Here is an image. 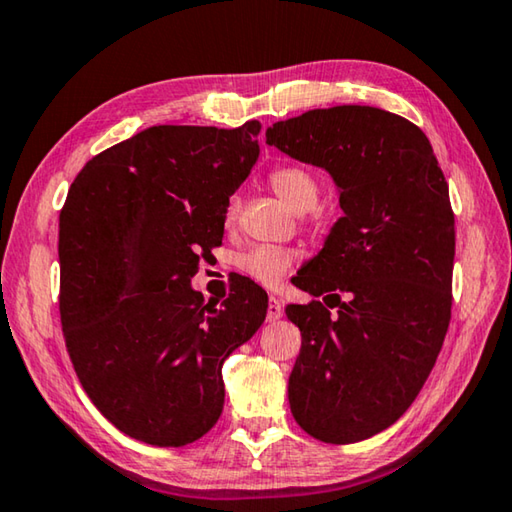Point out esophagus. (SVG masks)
<instances>
[{
	"label": "esophagus",
	"mask_w": 512,
	"mask_h": 512,
	"mask_svg": "<svg viewBox=\"0 0 512 512\" xmlns=\"http://www.w3.org/2000/svg\"><path fill=\"white\" fill-rule=\"evenodd\" d=\"M284 314V305L275 296L268 298V311H266V318L268 320H280Z\"/></svg>",
	"instance_id": "esophagus-1"
}]
</instances>
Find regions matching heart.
Listing matches in <instances>:
<instances>
[{
  "label": "heart",
  "instance_id": "b5f03b06",
  "mask_svg": "<svg viewBox=\"0 0 512 512\" xmlns=\"http://www.w3.org/2000/svg\"><path fill=\"white\" fill-rule=\"evenodd\" d=\"M268 185L273 192L282 198L284 203L293 210L305 212L311 210L318 201V180L314 173L307 171L298 164H284V167H275L268 173ZM239 216V198L232 196L228 205H225V228H232ZM300 253L296 248L287 246H273V244H259L239 255L237 266L241 273L253 277L259 284H277L287 275L293 266L298 264Z\"/></svg>",
  "mask_w": 512,
  "mask_h": 512
}]
</instances>
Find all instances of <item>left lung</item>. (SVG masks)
<instances>
[{
	"mask_svg": "<svg viewBox=\"0 0 512 512\" xmlns=\"http://www.w3.org/2000/svg\"><path fill=\"white\" fill-rule=\"evenodd\" d=\"M266 144L341 189L343 216L296 277L323 300L284 309L302 334L289 404L309 436L359 443L409 409L443 348L456 248L445 173L418 126L370 106L277 121Z\"/></svg>",
	"mask_w": 512,
	"mask_h": 512,
	"instance_id": "obj_1",
	"label": "left lung"
}]
</instances>
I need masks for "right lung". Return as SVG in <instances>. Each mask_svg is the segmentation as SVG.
Returning a JSON list of instances; mask_svg holds the SVG:
<instances>
[{
	"instance_id": "right-lung-1",
	"label": "right lung",
	"mask_w": 512,
	"mask_h": 512,
	"mask_svg": "<svg viewBox=\"0 0 512 512\" xmlns=\"http://www.w3.org/2000/svg\"><path fill=\"white\" fill-rule=\"evenodd\" d=\"M259 121L151 126L85 164L60 210V325L94 406L146 445L180 447L223 411V361L266 318L237 280L221 305L192 289L225 205L259 155Z\"/></svg>"
}]
</instances>
